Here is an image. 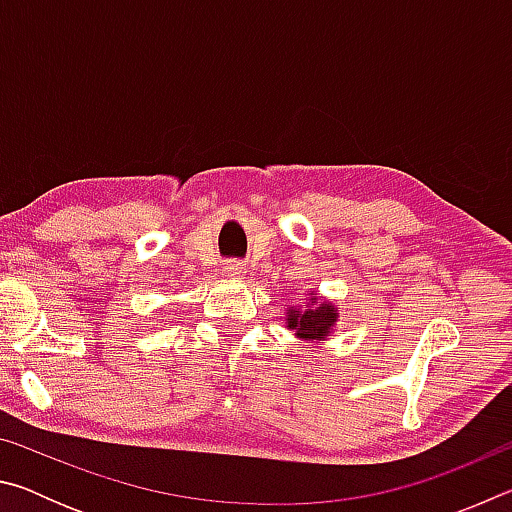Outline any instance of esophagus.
Masks as SVG:
<instances>
[{"instance_id": "1", "label": "esophagus", "mask_w": 512, "mask_h": 512, "mask_svg": "<svg viewBox=\"0 0 512 512\" xmlns=\"http://www.w3.org/2000/svg\"><path fill=\"white\" fill-rule=\"evenodd\" d=\"M225 275L244 277L246 275V266L241 264V262H228V264H225Z\"/></svg>"}]
</instances>
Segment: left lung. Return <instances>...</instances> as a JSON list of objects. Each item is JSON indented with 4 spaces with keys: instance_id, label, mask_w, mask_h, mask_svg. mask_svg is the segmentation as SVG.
I'll list each match as a JSON object with an SVG mask.
<instances>
[{
    "instance_id": "left-lung-1",
    "label": "left lung",
    "mask_w": 512,
    "mask_h": 512,
    "mask_svg": "<svg viewBox=\"0 0 512 512\" xmlns=\"http://www.w3.org/2000/svg\"><path fill=\"white\" fill-rule=\"evenodd\" d=\"M309 302L305 309L289 307L287 309V329L296 332V339L320 343L332 336V329L339 320V307L329 300H320L318 293H309Z\"/></svg>"
}]
</instances>
